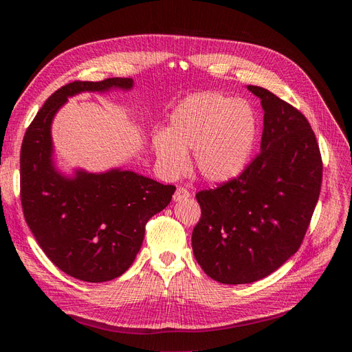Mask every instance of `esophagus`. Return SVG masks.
<instances>
[{
	"label": "esophagus",
	"mask_w": 352,
	"mask_h": 352,
	"mask_svg": "<svg viewBox=\"0 0 352 352\" xmlns=\"http://www.w3.org/2000/svg\"><path fill=\"white\" fill-rule=\"evenodd\" d=\"M190 197V192L189 190L186 189V188H184V186H179L177 189H176V192H175V195H173V201H182V199H186V198H189Z\"/></svg>",
	"instance_id": "34e87169"
}]
</instances>
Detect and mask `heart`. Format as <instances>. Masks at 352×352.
I'll return each mask as SVG.
<instances>
[{
	"instance_id": "1",
	"label": "heart",
	"mask_w": 352,
	"mask_h": 352,
	"mask_svg": "<svg viewBox=\"0 0 352 352\" xmlns=\"http://www.w3.org/2000/svg\"><path fill=\"white\" fill-rule=\"evenodd\" d=\"M257 138V119L248 104L219 92H201L185 100L170 116L166 132L154 136L158 162L168 173L186 166L192 150L197 175L223 184L241 175Z\"/></svg>"
}]
</instances>
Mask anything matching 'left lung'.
<instances>
[{
	"label": "left lung",
	"instance_id": "1",
	"mask_svg": "<svg viewBox=\"0 0 352 352\" xmlns=\"http://www.w3.org/2000/svg\"><path fill=\"white\" fill-rule=\"evenodd\" d=\"M261 151L242 173L197 192L194 255L207 276L241 285L269 276L301 247L320 195L323 162L305 116L261 87Z\"/></svg>",
	"mask_w": 352,
	"mask_h": 352
}]
</instances>
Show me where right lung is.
I'll use <instances>...</instances> for the list:
<instances>
[{
    "label": "right lung",
    "instance_id": "1",
    "mask_svg": "<svg viewBox=\"0 0 352 352\" xmlns=\"http://www.w3.org/2000/svg\"><path fill=\"white\" fill-rule=\"evenodd\" d=\"M132 85L129 78L65 85L42 105L20 150V199L28 226L47 257L83 282H107L131 267L146 221L168 206L176 186L120 168L61 176L51 158V122L72 95Z\"/></svg>",
    "mask_w": 352,
    "mask_h": 352
}]
</instances>
